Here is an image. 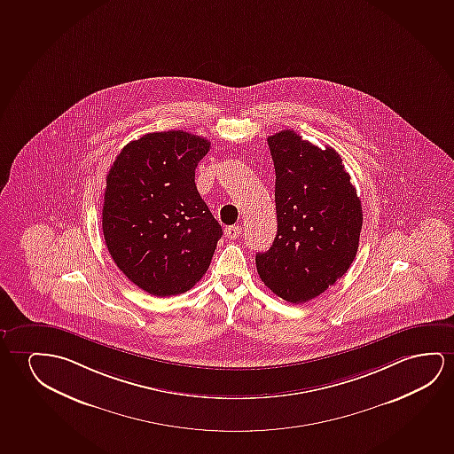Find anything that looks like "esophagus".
Here are the masks:
<instances>
[{
	"instance_id": "esophagus-1",
	"label": "esophagus",
	"mask_w": 454,
	"mask_h": 454,
	"mask_svg": "<svg viewBox=\"0 0 454 454\" xmlns=\"http://www.w3.org/2000/svg\"><path fill=\"white\" fill-rule=\"evenodd\" d=\"M242 234V228L239 226V224H234V226H228L226 230H224V236L231 239V240H236L239 239V236Z\"/></svg>"
}]
</instances>
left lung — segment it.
I'll return each mask as SVG.
<instances>
[{"label":"left lung","instance_id":"1","mask_svg":"<svg viewBox=\"0 0 454 454\" xmlns=\"http://www.w3.org/2000/svg\"><path fill=\"white\" fill-rule=\"evenodd\" d=\"M278 232L257 253L262 283L286 301L316 298L347 273L359 248L361 200L342 158L284 129L270 136Z\"/></svg>","mask_w":454,"mask_h":454}]
</instances>
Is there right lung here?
I'll return each instance as SVG.
<instances>
[{"instance_id":"right-lung-1","label":"right lung","mask_w":454,"mask_h":454,"mask_svg":"<svg viewBox=\"0 0 454 454\" xmlns=\"http://www.w3.org/2000/svg\"><path fill=\"white\" fill-rule=\"evenodd\" d=\"M209 146L191 132H150L126 145L106 176L107 250L150 295L191 290L223 236L195 184V168Z\"/></svg>"}]
</instances>
